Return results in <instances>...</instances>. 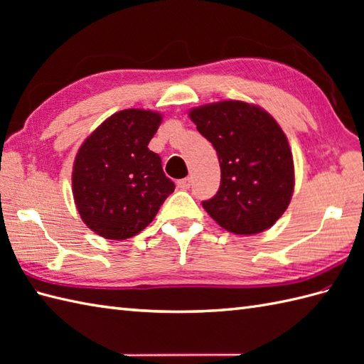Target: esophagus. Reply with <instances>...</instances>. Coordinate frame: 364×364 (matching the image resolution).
I'll return each mask as SVG.
<instances>
[{"mask_svg":"<svg viewBox=\"0 0 364 364\" xmlns=\"http://www.w3.org/2000/svg\"><path fill=\"white\" fill-rule=\"evenodd\" d=\"M191 183H192V180L188 176V178H183V180L178 181L176 184H178V188H180V189H189Z\"/></svg>","mask_w":364,"mask_h":364,"instance_id":"34e87169","label":"esophagus"}]
</instances>
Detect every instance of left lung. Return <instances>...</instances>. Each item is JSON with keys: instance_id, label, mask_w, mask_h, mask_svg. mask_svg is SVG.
Returning a JSON list of instances; mask_svg holds the SVG:
<instances>
[{"instance_id": "1", "label": "left lung", "mask_w": 364, "mask_h": 364, "mask_svg": "<svg viewBox=\"0 0 364 364\" xmlns=\"http://www.w3.org/2000/svg\"><path fill=\"white\" fill-rule=\"evenodd\" d=\"M213 144L220 186L202 202L206 213L235 235H257L282 218L294 192V162L278 123L258 106L220 102L189 112Z\"/></svg>"}]
</instances>
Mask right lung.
Returning a JSON list of instances; mask_svg holds the SVG:
<instances>
[{
    "instance_id": "1",
    "label": "right lung",
    "mask_w": 364,
    "mask_h": 364,
    "mask_svg": "<svg viewBox=\"0 0 364 364\" xmlns=\"http://www.w3.org/2000/svg\"><path fill=\"white\" fill-rule=\"evenodd\" d=\"M162 117L125 109L111 115L76 154L72 184L82 222L114 241L133 237L149 225L175 184L149 142Z\"/></svg>"
}]
</instances>
